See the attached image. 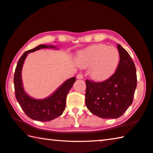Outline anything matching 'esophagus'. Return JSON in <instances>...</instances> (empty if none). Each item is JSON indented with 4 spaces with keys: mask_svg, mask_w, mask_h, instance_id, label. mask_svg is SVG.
<instances>
[{
    "mask_svg": "<svg viewBox=\"0 0 153 153\" xmlns=\"http://www.w3.org/2000/svg\"><path fill=\"white\" fill-rule=\"evenodd\" d=\"M76 78L78 79H83V76H82V74H78L76 75Z\"/></svg>",
    "mask_w": 153,
    "mask_h": 153,
    "instance_id": "obj_1",
    "label": "esophagus"
}]
</instances>
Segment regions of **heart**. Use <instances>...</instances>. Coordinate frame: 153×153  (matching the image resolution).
<instances>
[{"mask_svg":"<svg viewBox=\"0 0 153 153\" xmlns=\"http://www.w3.org/2000/svg\"><path fill=\"white\" fill-rule=\"evenodd\" d=\"M75 62L81 68L89 67V74L92 79L103 81L116 72L120 62V54L114 47L96 44L79 51Z\"/></svg>","mask_w":153,"mask_h":153,"instance_id":"obj_1","label":"heart"}]
</instances>
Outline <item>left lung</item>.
Here are the masks:
<instances>
[{
  "label": "left lung",
  "instance_id": "8db88e82",
  "mask_svg": "<svg viewBox=\"0 0 153 153\" xmlns=\"http://www.w3.org/2000/svg\"><path fill=\"white\" fill-rule=\"evenodd\" d=\"M120 62L116 72L102 82L87 79L85 104L89 111L102 119H117L133 102L137 86L134 62L126 49L117 45Z\"/></svg>",
  "mask_w": 153,
  "mask_h": 153
}]
</instances>
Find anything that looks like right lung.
<instances>
[{"label": "right lung", "mask_w": 153, "mask_h": 153, "mask_svg": "<svg viewBox=\"0 0 153 153\" xmlns=\"http://www.w3.org/2000/svg\"><path fill=\"white\" fill-rule=\"evenodd\" d=\"M44 48H55L54 46L40 45L33 49L24 52L17 62L14 74V88L16 99L27 117L39 121H49L59 117L66 108L67 94L76 81L75 77L69 79L54 93L43 100H36L30 97L23 88L22 69L27 53Z\"/></svg>", "instance_id": "add662e5"}]
</instances>
